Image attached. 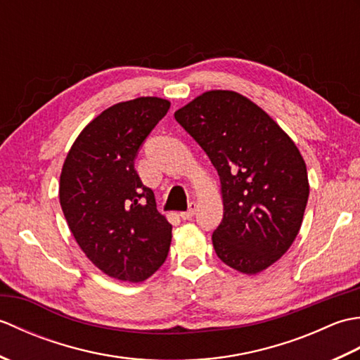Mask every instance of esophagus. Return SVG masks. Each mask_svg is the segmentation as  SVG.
Here are the masks:
<instances>
[{
  "instance_id": "obj_1",
  "label": "esophagus",
  "mask_w": 360,
  "mask_h": 360,
  "mask_svg": "<svg viewBox=\"0 0 360 360\" xmlns=\"http://www.w3.org/2000/svg\"><path fill=\"white\" fill-rule=\"evenodd\" d=\"M195 212H196V204H195V202H190L188 209H187L186 212H181L179 217H181L182 219H190V218H192V217L195 215Z\"/></svg>"
}]
</instances>
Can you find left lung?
<instances>
[{"label": "left lung", "instance_id": "left-lung-1", "mask_svg": "<svg viewBox=\"0 0 360 360\" xmlns=\"http://www.w3.org/2000/svg\"><path fill=\"white\" fill-rule=\"evenodd\" d=\"M217 168L224 215L212 235L221 262L254 275L294 243L309 196L307 164L269 114L235 91L202 93L174 112Z\"/></svg>", "mask_w": 360, "mask_h": 360}]
</instances>
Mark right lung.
<instances>
[{
	"instance_id": "obj_1",
	"label": "right lung",
	"mask_w": 360,
	"mask_h": 360,
	"mask_svg": "<svg viewBox=\"0 0 360 360\" xmlns=\"http://www.w3.org/2000/svg\"><path fill=\"white\" fill-rule=\"evenodd\" d=\"M168 110L159 97L110 106L82 129L60 174V205L75 241L120 281L147 280L170 249L172 224L134 168L142 142Z\"/></svg>"
}]
</instances>
